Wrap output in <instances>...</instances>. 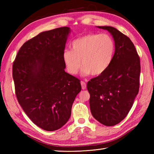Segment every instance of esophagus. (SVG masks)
I'll use <instances>...</instances> for the list:
<instances>
[{"mask_svg":"<svg viewBox=\"0 0 154 154\" xmlns=\"http://www.w3.org/2000/svg\"><path fill=\"white\" fill-rule=\"evenodd\" d=\"M81 87H82V89L85 90V89H86L87 85H86V83H85L83 82V81H81Z\"/></svg>","mask_w":154,"mask_h":154,"instance_id":"esophagus-1","label":"esophagus"}]
</instances>
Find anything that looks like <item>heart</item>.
Instances as JSON below:
<instances>
[{
	"mask_svg": "<svg viewBox=\"0 0 154 154\" xmlns=\"http://www.w3.org/2000/svg\"><path fill=\"white\" fill-rule=\"evenodd\" d=\"M71 50L65 49L62 54L67 71L76 75L83 65V75H100L112 63L115 44L107 34H89L73 41ZM82 61L81 62L80 61Z\"/></svg>",
	"mask_w": 154,
	"mask_h": 154,
	"instance_id": "obj_1",
	"label": "heart"
}]
</instances>
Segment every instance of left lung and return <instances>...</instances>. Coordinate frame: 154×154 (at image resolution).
<instances>
[{"label":"left lung","mask_w":154,"mask_h":154,"mask_svg":"<svg viewBox=\"0 0 154 154\" xmlns=\"http://www.w3.org/2000/svg\"><path fill=\"white\" fill-rule=\"evenodd\" d=\"M112 35L115 51L112 63L102 75L87 83L91 114L103 125L112 126L126 116L138 93L140 61L130 39L111 26H97Z\"/></svg>","instance_id":"left-lung-1"}]
</instances>
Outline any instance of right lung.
<instances>
[{"mask_svg":"<svg viewBox=\"0 0 154 154\" xmlns=\"http://www.w3.org/2000/svg\"><path fill=\"white\" fill-rule=\"evenodd\" d=\"M71 30L42 32L23 44L13 63L16 95L35 125L46 131L60 129L69 119L80 81L65 71L62 54Z\"/></svg>","mask_w":154,"mask_h":154,"instance_id":"right-lung-1","label":"right lung"}]
</instances>
